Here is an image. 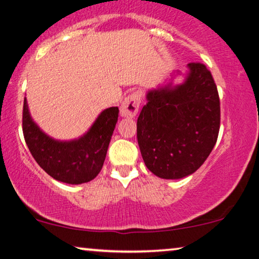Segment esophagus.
I'll return each instance as SVG.
<instances>
[{"label": "esophagus", "mask_w": 259, "mask_h": 259, "mask_svg": "<svg viewBox=\"0 0 259 259\" xmlns=\"http://www.w3.org/2000/svg\"><path fill=\"white\" fill-rule=\"evenodd\" d=\"M142 102V96L138 92H133L123 100L121 106V115L124 117H135L138 113Z\"/></svg>", "instance_id": "esophagus-1"}]
</instances>
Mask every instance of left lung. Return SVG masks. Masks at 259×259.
Segmentation results:
<instances>
[{
    "mask_svg": "<svg viewBox=\"0 0 259 259\" xmlns=\"http://www.w3.org/2000/svg\"><path fill=\"white\" fill-rule=\"evenodd\" d=\"M184 83L150 91L137 119L143 160L153 175L180 179L194 173L218 141L220 98L206 65L190 63Z\"/></svg>",
    "mask_w": 259,
    "mask_h": 259,
    "instance_id": "obj_1",
    "label": "left lung"
}]
</instances>
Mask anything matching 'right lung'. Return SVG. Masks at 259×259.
I'll use <instances>...</instances> for the list:
<instances>
[{"instance_id":"right-lung-1","label":"right lung","mask_w":259,"mask_h":259,"mask_svg":"<svg viewBox=\"0 0 259 259\" xmlns=\"http://www.w3.org/2000/svg\"><path fill=\"white\" fill-rule=\"evenodd\" d=\"M118 113L117 107L108 108L79 140L58 142L45 135L31 119L24 100L23 135L34 160L53 179L72 185L88 183L103 166Z\"/></svg>"}]
</instances>
